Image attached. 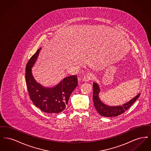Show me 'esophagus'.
<instances>
[{"instance_id": "esophagus-1", "label": "esophagus", "mask_w": 151, "mask_h": 151, "mask_svg": "<svg viewBox=\"0 0 151 151\" xmlns=\"http://www.w3.org/2000/svg\"><path fill=\"white\" fill-rule=\"evenodd\" d=\"M93 75L92 73H87V74H86V75L84 76V78H83V80L84 81H85V82H88V81H89V80H92V79H93Z\"/></svg>"}]
</instances>
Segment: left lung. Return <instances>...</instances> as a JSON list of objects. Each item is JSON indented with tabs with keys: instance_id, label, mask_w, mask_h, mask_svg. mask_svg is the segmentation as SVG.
<instances>
[{
	"instance_id": "obj_1",
	"label": "left lung",
	"mask_w": 151,
	"mask_h": 151,
	"mask_svg": "<svg viewBox=\"0 0 151 151\" xmlns=\"http://www.w3.org/2000/svg\"><path fill=\"white\" fill-rule=\"evenodd\" d=\"M93 101L94 105L98 113L102 116L106 117H113L120 115L129 109L131 105L138 99L140 93L137 94L129 101L118 106H109L104 104L101 100L99 97L101 89L99 85L94 82L93 84Z\"/></svg>"
}]
</instances>
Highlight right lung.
I'll list each match as a JSON object with an SVG mask.
<instances>
[{"label": "right lung", "instance_id": "add662e5", "mask_svg": "<svg viewBox=\"0 0 151 151\" xmlns=\"http://www.w3.org/2000/svg\"><path fill=\"white\" fill-rule=\"evenodd\" d=\"M41 48L29 59L25 70V80L30 100L41 111L59 114L65 110L70 96L78 84L77 76H67L52 87H46L36 81L32 68L35 64Z\"/></svg>", "mask_w": 151, "mask_h": 151}]
</instances>
